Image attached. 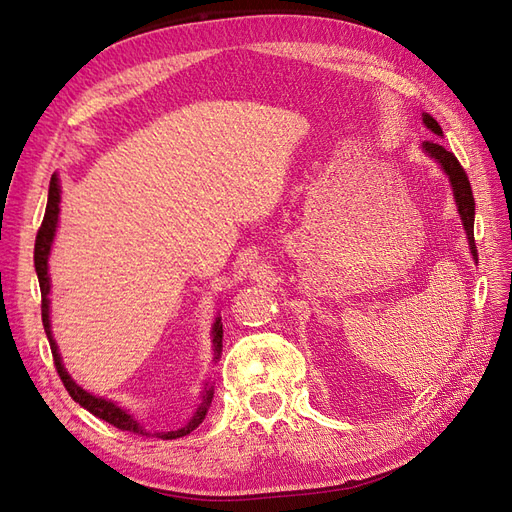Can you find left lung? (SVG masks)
Instances as JSON below:
<instances>
[{
	"label": "left lung",
	"mask_w": 512,
	"mask_h": 512,
	"mask_svg": "<svg viewBox=\"0 0 512 512\" xmlns=\"http://www.w3.org/2000/svg\"><path fill=\"white\" fill-rule=\"evenodd\" d=\"M423 123L433 132L442 136V128L438 126V121L433 119L431 115H423ZM423 151L427 153L429 158L436 160L444 173L448 175V181H451V188H453V196H455V203H457V211L461 215V222L463 228H466V235H468V243H470V252L474 256V260H478L476 254V243H474V196H472V185L470 179L466 175V170L459 164V160L453 156L451 151H446L438 141H425L423 143Z\"/></svg>",
	"instance_id": "obj_1"
}]
</instances>
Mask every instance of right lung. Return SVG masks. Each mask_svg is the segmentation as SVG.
<instances>
[{
    "mask_svg": "<svg viewBox=\"0 0 512 512\" xmlns=\"http://www.w3.org/2000/svg\"><path fill=\"white\" fill-rule=\"evenodd\" d=\"M59 179L57 175L51 177V185H49V203H46V211H44V220H42V226L38 230V237H36V247H34V265H36V273H38V282H40V292H42V324H44V333L46 337H49V344H51V352H53V361H55V369L57 374L61 378V382H64L66 391L70 393V397L76 401V404H81L85 410H89L94 416L102 418V421L111 423L113 427L121 429V431H132V433H143V436H151V433H147L143 429V425L136 421V418L126 412L123 408H119L117 404H113V401H108L104 397H96L87 393L85 389H81L79 384H76L70 374L66 371V367L61 365V356H59V350H57V344L53 339V333H51V318H49V292H51V277H49V254H51V245H53V239H55V230H57V220H59ZM213 352L215 356L213 359L218 361L220 359V352H222V318H215L213 322ZM211 399H213V386H209V389H205V395H203V404L198 406L196 414L190 418L188 423H185L181 429H175V431H158L153 433L156 438H162V440H177V438H183L188 436L190 431H194L200 423H203V418L211 406Z\"/></svg>",
    "mask_w": 512,
    "mask_h": 512,
    "instance_id": "obj_1",
    "label": "right lung"
}]
</instances>
